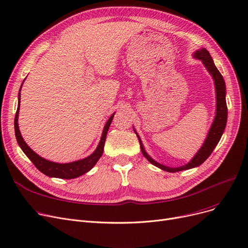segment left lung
<instances>
[{"label": "left lung", "instance_id": "obj_1", "mask_svg": "<svg viewBox=\"0 0 248 248\" xmlns=\"http://www.w3.org/2000/svg\"><path fill=\"white\" fill-rule=\"evenodd\" d=\"M194 57L201 60L202 63L204 64V66L208 70V72L212 75L214 84H215V90H216L215 91L216 93L215 119L213 121V124H212L210 129H209V133H208V135H207V138L204 141L203 146L200 148V150L197 152V154L194 155V158L188 164L178 167V168H171V167L164 166L158 162H155V160H153L147 154V152L144 149V146H142V142H141L140 137L138 136L137 132L135 131L139 138L140 150H141L142 155H144V157L147 158V160L154 166L162 169V170H164V171L171 172V173L188 170V169L198 167L201 164H203L207 160V158L211 155V153L213 152V150L215 149V147L219 142L221 137H222L225 126H226V122H227V106H226V98H225L226 87H225V82H224L222 75H221V73L215 66L210 53L205 48H201L195 52Z\"/></svg>", "mask_w": 248, "mask_h": 248}]
</instances>
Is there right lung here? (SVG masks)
I'll return each instance as SVG.
<instances>
[{
  "label": "right lung",
  "instance_id": "obj_1",
  "mask_svg": "<svg viewBox=\"0 0 248 248\" xmlns=\"http://www.w3.org/2000/svg\"><path fill=\"white\" fill-rule=\"evenodd\" d=\"M22 88V85H21ZM21 88L19 91V99H18V108L17 112L15 115V135L18 144L24 154L27 155V157L30 159V161L35 165V167L38 169L39 171L42 172L44 175L48 177H54V178H60V179H74L79 177L88 171H90L91 169L94 167V165L97 163V161L100 159V157L103 154V148H104V142H106L107 139V134L109 128V125L111 124V121L113 119L114 113L109 117L108 121L107 122L106 125H104L102 136L100 139L99 144L96 148V150L88 155L87 158L79 160V161H75L72 163H67V164H59V163H54L48 161L40 155H37L33 150H31L28 145L26 144L25 140H23L20 129H19V124H18V116H19V108H20V100H21Z\"/></svg>",
  "mask_w": 248,
  "mask_h": 248
}]
</instances>
